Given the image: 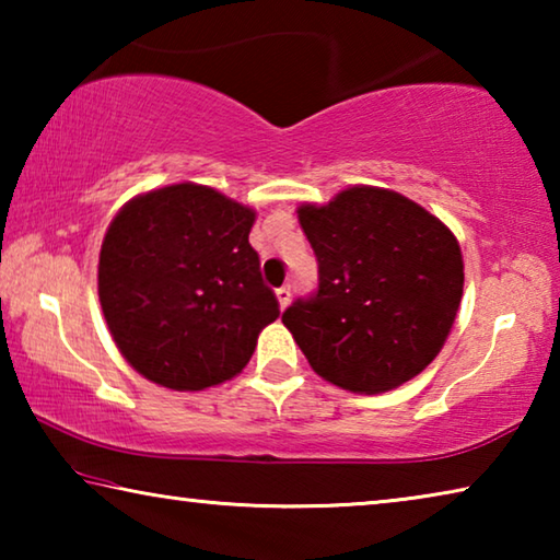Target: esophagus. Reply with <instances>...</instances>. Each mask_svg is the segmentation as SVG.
<instances>
[{"mask_svg": "<svg viewBox=\"0 0 560 560\" xmlns=\"http://www.w3.org/2000/svg\"><path fill=\"white\" fill-rule=\"evenodd\" d=\"M277 299H279V306L287 308L289 301H291V287H281L277 289Z\"/></svg>", "mask_w": 560, "mask_h": 560, "instance_id": "34e87169", "label": "esophagus"}]
</instances>
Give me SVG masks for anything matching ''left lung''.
I'll return each mask as SVG.
<instances>
[{"mask_svg":"<svg viewBox=\"0 0 560 560\" xmlns=\"http://www.w3.org/2000/svg\"><path fill=\"white\" fill-rule=\"evenodd\" d=\"M299 220L318 283L283 311L314 371L353 393H385L422 373L457 316L464 264L454 234L407 197L350 187Z\"/></svg>","mask_w":560,"mask_h":560,"instance_id":"obj_1","label":"left lung"}]
</instances>
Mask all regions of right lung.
<instances>
[{"label": "right lung", "instance_id": "obj_1", "mask_svg": "<svg viewBox=\"0 0 560 560\" xmlns=\"http://www.w3.org/2000/svg\"><path fill=\"white\" fill-rule=\"evenodd\" d=\"M254 212L202 185L128 202L101 246L98 296L110 336L140 375L205 390L249 363L279 318L249 244Z\"/></svg>", "mask_w": 560, "mask_h": 560}]
</instances>
